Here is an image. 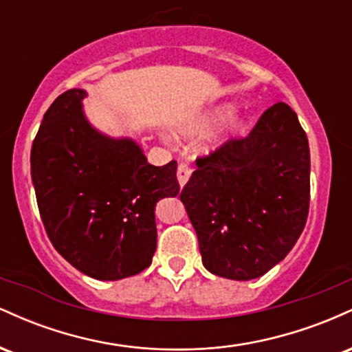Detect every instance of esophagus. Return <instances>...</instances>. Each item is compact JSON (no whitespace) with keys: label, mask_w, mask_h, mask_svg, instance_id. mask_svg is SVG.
<instances>
[{"label":"esophagus","mask_w":352,"mask_h":352,"mask_svg":"<svg viewBox=\"0 0 352 352\" xmlns=\"http://www.w3.org/2000/svg\"><path fill=\"white\" fill-rule=\"evenodd\" d=\"M190 175H192V167H190V165L185 164V162L179 164V168H177V179H179V184L182 185V187L187 184Z\"/></svg>","instance_id":"34e87169"}]
</instances>
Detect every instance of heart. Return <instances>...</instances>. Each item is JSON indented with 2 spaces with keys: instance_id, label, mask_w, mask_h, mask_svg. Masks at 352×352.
Segmentation results:
<instances>
[{
  "instance_id": "obj_1",
  "label": "heart",
  "mask_w": 352,
  "mask_h": 352,
  "mask_svg": "<svg viewBox=\"0 0 352 352\" xmlns=\"http://www.w3.org/2000/svg\"><path fill=\"white\" fill-rule=\"evenodd\" d=\"M230 112H232V107L230 106H218L210 109L207 112H201V114L190 116L185 120H182V124L179 125V131L184 135L204 134L207 129L212 127L213 124H217L218 120L225 119Z\"/></svg>"
}]
</instances>
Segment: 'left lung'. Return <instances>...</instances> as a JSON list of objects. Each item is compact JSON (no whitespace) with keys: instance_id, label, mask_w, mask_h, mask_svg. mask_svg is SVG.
Listing matches in <instances>:
<instances>
[{"instance_id":"8db88e82","label":"left lung","mask_w":352,"mask_h":352,"mask_svg":"<svg viewBox=\"0 0 352 352\" xmlns=\"http://www.w3.org/2000/svg\"><path fill=\"white\" fill-rule=\"evenodd\" d=\"M180 200L210 273L263 276L292 252L308 220L309 145L296 112L274 104L248 135L199 157Z\"/></svg>"}]
</instances>
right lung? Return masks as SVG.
<instances>
[{"label": "right lung", "instance_id": "1", "mask_svg": "<svg viewBox=\"0 0 352 352\" xmlns=\"http://www.w3.org/2000/svg\"><path fill=\"white\" fill-rule=\"evenodd\" d=\"M86 92L60 94L31 148L39 215L52 246L80 273L116 281L152 263L157 201L175 197L177 162L151 165L135 142L109 139L82 114Z\"/></svg>", "mask_w": 352, "mask_h": 352}]
</instances>
